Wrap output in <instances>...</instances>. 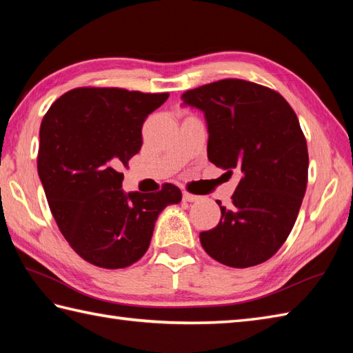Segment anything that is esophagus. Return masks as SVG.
Wrapping results in <instances>:
<instances>
[{
  "label": "esophagus",
  "instance_id": "34e87169",
  "mask_svg": "<svg viewBox=\"0 0 353 353\" xmlns=\"http://www.w3.org/2000/svg\"><path fill=\"white\" fill-rule=\"evenodd\" d=\"M183 200L185 201H199L200 200V196H196V194H191L188 191L183 192Z\"/></svg>",
  "mask_w": 353,
  "mask_h": 353
}]
</instances>
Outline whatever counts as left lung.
<instances>
[{
	"label": "left lung",
	"instance_id": "obj_1",
	"mask_svg": "<svg viewBox=\"0 0 353 353\" xmlns=\"http://www.w3.org/2000/svg\"><path fill=\"white\" fill-rule=\"evenodd\" d=\"M205 112L208 159L239 174L220 223L201 232L215 261L247 268L270 259L287 241L308 183V147L296 112L283 97L258 83L224 79L182 94Z\"/></svg>",
	"mask_w": 353,
	"mask_h": 353
}]
</instances>
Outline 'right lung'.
<instances>
[{"label": "right lung", "mask_w": 353, "mask_h": 353, "mask_svg": "<svg viewBox=\"0 0 353 353\" xmlns=\"http://www.w3.org/2000/svg\"><path fill=\"white\" fill-rule=\"evenodd\" d=\"M123 88H76L51 104L39 130L37 172L59 230L80 258L125 268L150 245L154 223L182 192L172 183L152 194H124L142 124L168 99Z\"/></svg>", "instance_id": "1"}]
</instances>
